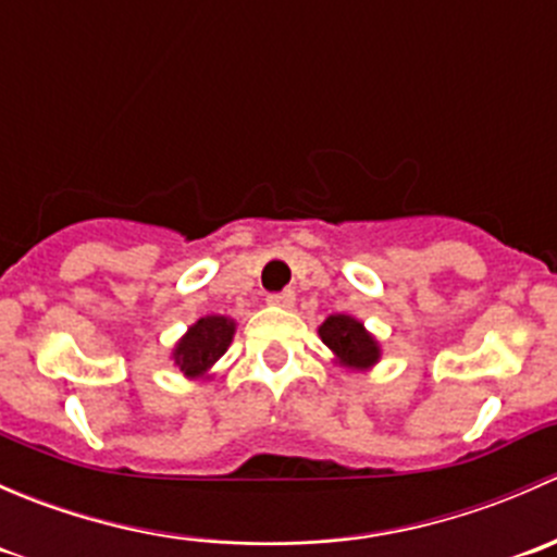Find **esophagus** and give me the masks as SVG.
Wrapping results in <instances>:
<instances>
[{
  "instance_id": "obj_1",
  "label": "esophagus",
  "mask_w": 557,
  "mask_h": 557,
  "mask_svg": "<svg viewBox=\"0 0 557 557\" xmlns=\"http://www.w3.org/2000/svg\"><path fill=\"white\" fill-rule=\"evenodd\" d=\"M268 306L292 308V306H295V292H292V289H284V292H273V295H268Z\"/></svg>"
}]
</instances>
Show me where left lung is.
<instances>
[{"label":"left lung","instance_id":"1","mask_svg":"<svg viewBox=\"0 0 557 557\" xmlns=\"http://www.w3.org/2000/svg\"><path fill=\"white\" fill-rule=\"evenodd\" d=\"M319 338L333 351L335 360L351 371H368L382 357L379 341L368 333L366 324L357 322L355 317H346V313H333V317L324 319L322 327H319Z\"/></svg>","mask_w":557,"mask_h":557}]
</instances>
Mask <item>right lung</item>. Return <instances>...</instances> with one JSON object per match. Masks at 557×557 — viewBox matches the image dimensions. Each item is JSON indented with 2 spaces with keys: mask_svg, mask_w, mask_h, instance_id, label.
Instances as JSON below:
<instances>
[{
  "mask_svg": "<svg viewBox=\"0 0 557 557\" xmlns=\"http://www.w3.org/2000/svg\"><path fill=\"white\" fill-rule=\"evenodd\" d=\"M235 335V322L230 317H202L186 330L184 338L175 344L173 360L178 366V371L186 379H200L206 376L213 368V362L227 351V346L233 344Z\"/></svg>",
  "mask_w": 557,
  "mask_h": 557,
  "instance_id": "right-lung-1",
  "label": "right lung"
}]
</instances>
